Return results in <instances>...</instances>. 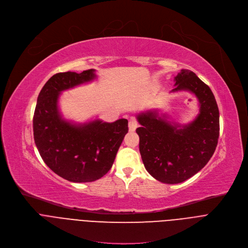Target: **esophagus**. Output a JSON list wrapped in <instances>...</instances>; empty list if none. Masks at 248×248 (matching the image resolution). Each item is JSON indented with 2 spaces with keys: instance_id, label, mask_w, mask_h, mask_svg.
<instances>
[{
  "instance_id": "obj_1",
  "label": "esophagus",
  "mask_w": 248,
  "mask_h": 248,
  "mask_svg": "<svg viewBox=\"0 0 248 248\" xmlns=\"http://www.w3.org/2000/svg\"><path fill=\"white\" fill-rule=\"evenodd\" d=\"M138 125H139V124L135 119H130V121L128 122V128L130 131H135L137 129Z\"/></svg>"
}]
</instances>
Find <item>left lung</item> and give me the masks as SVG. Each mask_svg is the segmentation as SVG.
<instances>
[{
  "label": "left lung",
  "instance_id": "left-lung-1",
  "mask_svg": "<svg viewBox=\"0 0 248 248\" xmlns=\"http://www.w3.org/2000/svg\"><path fill=\"white\" fill-rule=\"evenodd\" d=\"M174 81L170 93L188 92L199 102V113L191 122H170L155 108L137 114L144 168L156 180L169 185L184 183L202 170L219 137L218 107L209 87L189 70H181Z\"/></svg>",
  "mask_w": 248,
  "mask_h": 248
}]
</instances>
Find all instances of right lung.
I'll list each match as a JSON object with an SVG mask.
<instances>
[{
  "mask_svg": "<svg viewBox=\"0 0 248 248\" xmlns=\"http://www.w3.org/2000/svg\"><path fill=\"white\" fill-rule=\"evenodd\" d=\"M96 78L93 69L79 74H56L46 82L37 100L32 128L38 151L49 169L72 183H92L104 176L128 131L125 119L77 124L62 118L59 107L62 93Z\"/></svg>",
  "mask_w": 248,
  "mask_h": 248,
  "instance_id": "1",
  "label": "right lung"
}]
</instances>
